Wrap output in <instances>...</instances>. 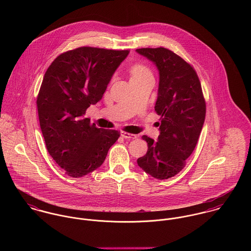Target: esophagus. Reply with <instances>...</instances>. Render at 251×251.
I'll return each mask as SVG.
<instances>
[{
	"label": "esophagus",
	"mask_w": 251,
	"mask_h": 251,
	"mask_svg": "<svg viewBox=\"0 0 251 251\" xmlns=\"http://www.w3.org/2000/svg\"><path fill=\"white\" fill-rule=\"evenodd\" d=\"M121 135H122L124 138H126V139H135V138H137V136H136L135 134L128 133V132H124V131L121 133Z\"/></svg>",
	"instance_id": "esophagus-1"
}]
</instances>
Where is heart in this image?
Returning a JSON list of instances; mask_svg holds the SVG:
<instances>
[{
    "label": "heart",
    "mask_w": 251,
    "mask_h": 251,
    "mask_svg": "<svg viewBox=\"0 0 251 251\" xmlns=\"http://www.w3.org/2000/svg\"><path fill=\"white\" fill-rule=\"evenodd\" d=\"M129 73H130L131 79H135V78H140L146 75H149L151 74V72L143 64H135L134 66L131 67Z\"/></svg>",
    "instance_id": "obj_1"
}]
</instances>
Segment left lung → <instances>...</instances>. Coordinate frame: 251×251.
I'll return each mask as SVG.
<instances>
[{
    "label": "left lung",
    "mask_w": 251,
    "mask_h": 251,
    "mask_svg": "<svg viewBox=\"0 0 251 251\" xmlns=\"http://www.w3.org/2000/svg\"><path fill=\"white\" fill-rule=\"evenodd\" d=\"M136 52L151 61L159 72L154 110L160 116L157 141L142 136L148 151L137 163L155 179H169L185 166L204 125L206 102L201 83L195 70L169 49L140 48Z\"/></svg>",
    "instance_id": "left-lung-1"
}]
</instances>
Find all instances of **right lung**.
Returning <instances> with one entry per match:
<instances>
[{
  "instance_id": "right-lung-1",
  "label": "right lung",
  "mask_w": 251,
  "mask_h": 251,
  "mask_svg": "<svg viewBox=\"0 0 251 251\" xmlns=\"http://www.w3.org/2000/svg\"><path fill=\"white\" fill-rule=\"evenodd\" d=\"M128 50L79 47L59 55L44 74L36 99L39 125L49 154L72 178L83 177L105 160L120 137L85 118L99 102Z\"/></svg>"
}]
</instances>
